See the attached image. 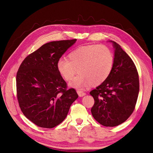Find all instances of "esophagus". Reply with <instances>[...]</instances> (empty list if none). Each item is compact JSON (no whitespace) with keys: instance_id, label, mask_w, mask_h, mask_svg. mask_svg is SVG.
I'll return each mask as SVG.
<instances>
[{"instance_id":"obj_1","label":"esophagus","mask_w":153,"mask_h":153,"mask_svg":"<svg viewBox=\"0 0 153 153\" xmlns=\"http://www.w3.org/2000/svg\"><path fill=\"white\" fill-rule=\"evenodd\" d=\"M77 93L78 94V96L82 97L85 95V92H84L83 91H80V90H77Z\"/></svg>"}]
</instances>
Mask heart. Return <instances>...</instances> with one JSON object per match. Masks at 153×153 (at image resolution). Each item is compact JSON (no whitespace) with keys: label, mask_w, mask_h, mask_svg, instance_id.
Masks as SVG:
<instances>
[{"label":"heart","mask_w":153,"mask_h":153,"mask_svg":"<svg viewBox=\"0 0 153 153\" xmlns=\"http://www.w3.org/2000/svg\"><path fill=\"white\" fill-rule=\"evenodd\" d=\"M114 57L106 46L89 45L75 49L68 55V60L60 59L57 68L66 81L71 80L69 85L78 89L103 83L112 70Z\"/></svg>","instance_id":"heart-1"}]
</instances>
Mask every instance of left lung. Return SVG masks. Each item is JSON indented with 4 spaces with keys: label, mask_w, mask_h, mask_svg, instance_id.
Segmentation results:
<instances>
[{
    "label": "left lung",
    "mask_w": 153,
    "mask_h": 153,
    "mask_svg": "<svg viewBox=\"0 0 153 153\" xmlns=\"http://www.w3.org/2000/svg\"><path fill=\"white\" fill-rule=\"evenodd\" d=\"M115 48L112 70L103 83L90 92L94 104L93 117L105 126L114 127L125 122L135 110L139 92V78L132 59L112 41Z\"/></svg>",
    "instance_id": "1"
}]
</instances>
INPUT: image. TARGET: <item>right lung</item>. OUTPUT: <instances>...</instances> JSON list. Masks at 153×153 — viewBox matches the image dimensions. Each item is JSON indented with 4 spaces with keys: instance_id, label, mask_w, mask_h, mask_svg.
<instances>
[{
    "instance_id": "right-lung-1",
    "label": "right lung",
    "mask_w": 153,
    "mask_h": 153,
    "mask_svg": "<svg viewBox=\"0 0 153 153\" xmlns=\"http://www.w3.org/2000/svg\"><path fill=\"white\" fill-rule=\"evenodd\" d=\"M76 39L47 43L23 61L16 74V96L22 112L37 126L52 128L67 116L78 97L67 89L57 63Z\"/></svg>"
}]
</instances>
